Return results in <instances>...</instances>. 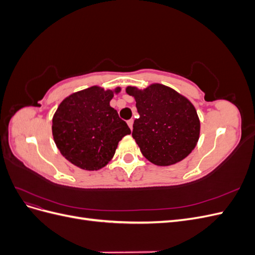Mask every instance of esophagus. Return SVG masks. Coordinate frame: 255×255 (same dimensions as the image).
<instances>
[{"label": "esophagus", "mask_w": 255, "mask_h": 255, "mask_svg": "<svg viewBox=\"0 0 255 255\" xmlns=\"http://www.w3.org/2000/svg\"><path fill=\"white\" fill-rule=\"evenodd\" d=\"M133 123H134V120H133V119L128 120V126L129 127L130 129H133Z\"/></svg>", "instance_id": "esophagus-1"}]
</instances>
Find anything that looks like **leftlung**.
Here are the masks:
<instances>
[{
  "instance_id": "1",
  "label": "left lung",
  "mask_w": 255,
  "mask_h": 255,
  "mask_svg": "<svg viewBox=\"0 0 255 255\" xmlns=\"http://www.w3.org/2000/svg\"><path fill=\"white\" fill-rule=\"evenodd\" d=\"M139 118L132 136L142 155L156 166H171L186 158L200 137V119L189 100L159 83L139 89L128 86Z\"/></svg>"
}]
</instances>
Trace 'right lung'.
Wrapping results in <instances>:
<instances>
[{
	"mask_svg": "<svg viewBox=\"0 0 255 255\" xmlns=\"http://www.w3.org/2000/svg\"><path fill=\"white\" fill-rule=\"evenodd\" d=\"M120 87L100 86L73 92L52 118L54 142L63 156L83 170H99L110 163L119 141L130 134L127 122L110 105Z\"/></svg>",
	"mask_w": 255,
	"mask_h": 255,
	"instance_id": "right-lung-1",
	"label": "right lung"
}]
</instances>
